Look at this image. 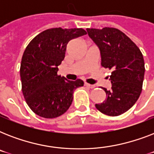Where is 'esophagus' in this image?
<instances>
[{
    "instance_id": "obj_1",
    "label": "esophagus",
    "mask_w": 154,
    "mask_h": 154,
    "mask_svg": "<svg viewBox=\"0 0 154 154\" xmlns=\"http://www.w3.org/2000/svg\"><path fill=\"white\" fill-rule=\"evenodd\" d=\"M85 85L86 87H89L90 89H94V88L96 87V85H90L89 84V83H87V82H85Z\"/></svg>"
}]
</instances>
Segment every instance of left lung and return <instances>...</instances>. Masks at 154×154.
<instances>
[{"instance_id":"8db88e82","label":"left lung","mask_w":154,"mask_h":154,"mask_svg":"<svg viewBox=\"0 0 154 154\" xmlns=\"http://www.w3.org/2000/svg\"><path fill=\"white\" fill-rule=\"evenodd\" d=\"M87 32L100 49L101 66L112 69L111 89L103 88L106 98L95 106L104 114L119 116L136 103L142 90L145 74L142 53L128 36L117 29H87Z\"/></svg>"}]
</instances>
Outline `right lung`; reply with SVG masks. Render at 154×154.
Masks as SVG:
<instances>
[{"mask_svg":"<svg viewBox=\"0 0 154 154\" xmlns=\"http://www.w3.org/2000/svg\"><path fill=\"white\" fill-rule=\"evenodd\" d=\"M86 33L83 29L53 28L37 35L26 47L20 68L21 89L29 107L40 117L55 118L65 113L73 91L84 85L81 79L60 77L57 66L69 41Z\"/></svg>","mask_w":154,"mask_h":154,"instance_id":"add662e5","label":"right lung"}]
</instances>
